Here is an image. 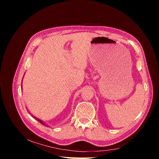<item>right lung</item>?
<instances>
[{
	"label": "right lung",
	"instance_id": "obj_1",
	"mask_svg": "<svg viewBox=\"0 0 159 159\" xmlns=\"http://www.w3.org/2000/svg\"><path fill=\"white\" fill-rule=\"evenodd\" d=\"M21 87L22 88V85H21ZM32 117H33L34 118H35V119H36L37 120V121H38V122H40V123H42V125H44L47 126V125H46V124H45V123H44V122H43V121H42V120H40V119H38V118H36V117H34V116H33V115H32Z\"/></svg>",
	"mask_w": 159,
	"mask_h": 159
}]
</instances>
